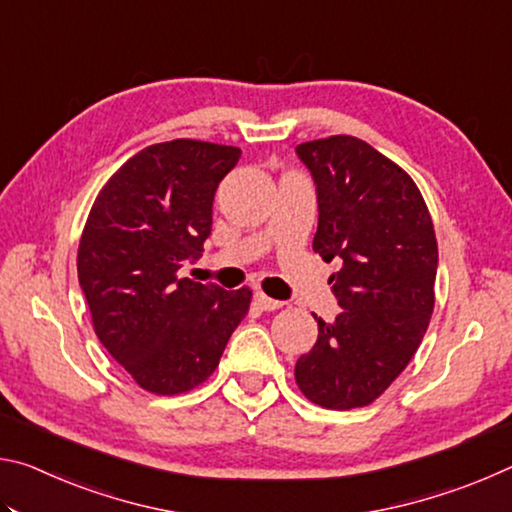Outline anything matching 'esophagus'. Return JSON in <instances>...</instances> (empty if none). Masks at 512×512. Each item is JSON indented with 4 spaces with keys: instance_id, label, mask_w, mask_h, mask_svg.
Listing matches in <instances>:
<instances>
[{
    "instance_id": "esophagus-1",
    "label": "esophagus",
    "mask_w": 512,
    "mask_h": 512,
    "mask_svg": "<svg viewBox=\"0 0 512 512\" xmlns=\"http://www.w3.org/2000/svg\"><path fill=\"white\" fill-rule=\"evenodd\" d=\"M255 302L259 305V309H264V311H275V309H280L284 302L282 300H273V298H268L266 293H262V291H257L255 293Z\"/></svg>"
}]
</instances>
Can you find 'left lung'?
<instances>
[{"mask_svg":"<svg viewBox=\"0 0 512 512\" xmlns=\"http://www.w3.org/2000/svg\"><path fill=\"white\" fill-rule=\"evenodd\" d=\"M318 194L314 253L339 259L343 311L318 323L296 384L323 409L368 406L409 366L433 314L438 244L427 203L402 167L352 135L296 146Z\"/></svg>","mask_w":512,"mask_h":512,"instance_id":"obj_1","label":"left lung"}]
</instances>
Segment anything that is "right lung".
Listing matches in <instances>:
<instances>
[{
	"label": "right lung",
	"mask_w": 512,
	"mask_h": 512,
	"mask_svg": "<svg viewBox=\"0 0 512 512\" xmlns=\"http://www.w3.org/2000/svg\"><path fill=\"white\" fill-rule=\"evenodd\" d=\"M241 158L201 140L151 144L112 173L85 221L79 282L99 336L135 384L153 395L201 386L253 291L178 277L203 253L214 192Z\"/></svg>",
	"instance_id": "add662e5"
}]
</instances>
